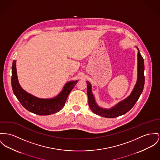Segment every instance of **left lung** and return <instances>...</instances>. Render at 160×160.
Returning a JSON list of instances; mask_svg holds the SVG:
<instances>
[{"label": "left lung", "mask_w": 160, "mask_h": 160, "mask_svg": "<svg viewBox=\"0 0 160 160\" xmlns=\"http://www.w3.org/2000/svg\"><path fill=\"white\" fill-rule=\"evenodd\" d=\"M138 68H137V80L133 90L129 96L124 99L118 102L116 105L110 108H106L99 106L95 101V98L92 93V86L91 84L87 81V96L88 99V105L91 110L96 115L108 118H117L124 115L128 112L138 101L142 92L144 85V59L141 55L138 48Z\"/></svg>", "instance_id": "left-lung-1"}]
</instances>
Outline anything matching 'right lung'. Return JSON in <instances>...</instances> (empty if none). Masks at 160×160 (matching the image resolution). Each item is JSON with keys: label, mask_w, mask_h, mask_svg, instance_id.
Listing matches in <instances>:
<instances>
[{"label": "right lung", "mask_w": 160, "mask_h": 160, "mask_svg": "<svg viewBox=\"0 0 160 160\" xmlns=\"http://www.w3.org/2000/svg\"><path fill=\"white\" fill-rule=\"evenodd\" d=\"M78 80L67 82L57 95L52 98H40L28 93L19 84L16 70V61L12 65L11 85L14 94L22 106L29 112L38 115H50L59 112L63 107L67 98Z\"/></svg>", "instance_id": "right-lung-1"}]
</instances>
